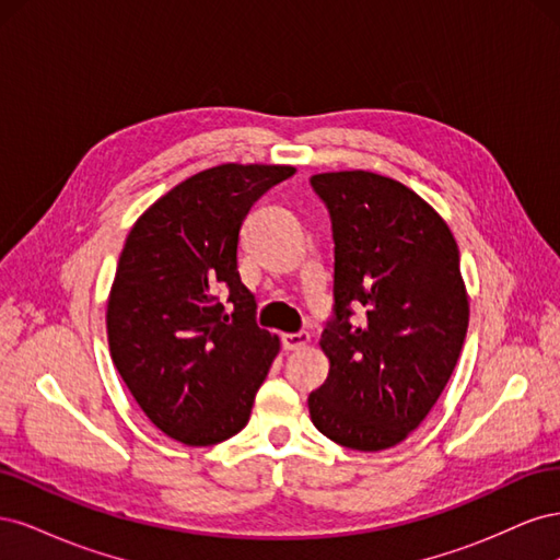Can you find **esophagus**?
<instances>
[{
    "label": "esophagus",
    "instance_id": "34e87169",
    "mask_svg": "<svg viewBox=\"0 0 560 560\" xmlns=\"http://www.w3.org/2000/svg\"><path fill=\"white\" fill-rule=\"evenodd\" d=\"M311 343V334L308 331H299V334H282V348L284 350H301Z\"/></svg>",
    "mask_w": 560,
    "mask_h": 560
}]
</instances>
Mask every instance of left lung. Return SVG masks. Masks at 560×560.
I'll return each instance as SVG.
<instances>
[{
	"instance_id": "1",
	"label": "left lung",
	"mask_w": 560,
	"mask_h": 560,
	"mask_svg": "<svg viewBox=\"0 0 560 560\" xmlns=\"http://www.w3.org/2000/svg\"><path fill=\"white\" fill-rule=\"evenodd\" d=\"M334 231L329 376L313 425L354 451L397 446L432 411L460 358L469 296L448 224L409 186L369 171L311 177ZM368 308L349 325L350 305Z\"/></svg>"
}]
</instances>
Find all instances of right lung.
I'll return each mask as SVG.
<instances>
[{
  "label": "right lung",
  "mask_w": 560,
  "mask_h": 560,
  "mask_svg": "<svg viewBox=\"0 0 560 560\" xmlns=\"http://www.w3.org/2000/svg\"><path fill=\"white\" fill-rule=\"evenodd\" d=\"M292 165L222 163L179 182L130 229L107 299L112 362L154 425L186 446L238 434L280 338L254 322L241 226Z\"/></svg>",
  "instance_id": "obj_1"
}]
</instances>
